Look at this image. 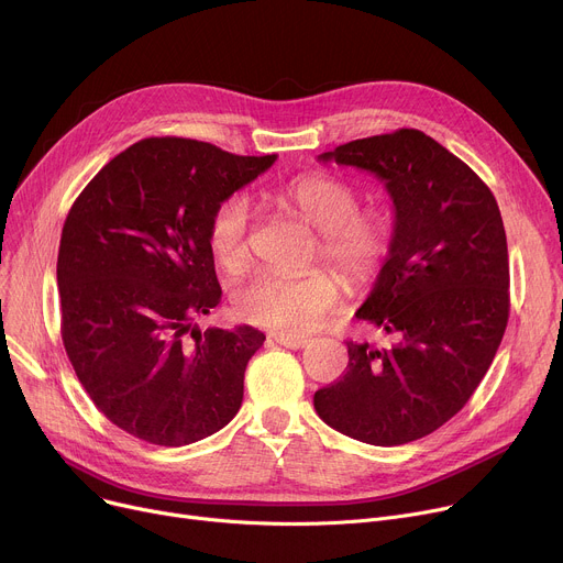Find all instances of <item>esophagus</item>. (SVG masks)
I'll list each match as a JSON object with an SVG mask.
<instances>
[{
    "mask_svg": "<svg viewBox=\"0 0 563 563\" xmlns=\"http://www.w3.org/2000/svg\"><path fill=\"white\" fill-rule=\"evenodd\" d=\"M278 345L283 347H289V350H302L309 345V339H302V336H291V334H274L272 336Z\"/></svg>",
    "mask_w": 563,
    "mask_h": 563,
    "instance_id": "34e87169",
    "label": "esophagus"
}]
</instances>
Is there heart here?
<instances>
[{
	"mask_svg": "<svg viewBox=\"0 0 563 563\" xmlns=\"http://www.w3.org/2000/svg\"><path fill=\"white\" fill-rule=\"evenodd\" d=\"M272 196L320 233L316 256L347 283L367 285L378 276L391 250L394 224L380 209L358 211L354 185L332 174H302L278 185ZM252 229L254 207L247 196H231L216 207L209 245L224 272L238 274L250 265ZM339 294L336 278L323 269L298 276L258 272L235 287L233 307L254 325L300 336L320 323Z\"/></svg>",
	"mask_w": 563,
	"mask_h": 563,
	"instance_id": "1",
	"label": "heart"
}]
</instances>
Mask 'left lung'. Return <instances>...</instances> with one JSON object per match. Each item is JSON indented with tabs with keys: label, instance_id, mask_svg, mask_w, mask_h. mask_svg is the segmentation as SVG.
<instances>
[{
	"label": "left lung",
	"instance_id": "obj_1",
	"mask_svg": "<svg viewBox=\"0 0 563 563\" xmlns=\"http://www.w3.org/2000/svg\"><path fill=\"white\" fill-rule=\"evenodd\" d=\"M318 159L374 174L391 198V250L356 318L396 343L347 341L345 374L313 394V408L356 441L404 445L450 421L499 350L510 311L504 220L486 183L417 129Z\"/></svg>",
	"mask_w": 563,
	"mask_h": 563
}]
</instances>
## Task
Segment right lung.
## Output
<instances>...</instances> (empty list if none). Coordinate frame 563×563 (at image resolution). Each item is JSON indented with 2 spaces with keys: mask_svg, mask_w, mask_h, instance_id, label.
<instances>
[{
  "mask_svg": "<svg viewBox=\"0 0 563 563\" xmlns=\"http://www.w3.org/2000/svg\"><path fill=\"white\" fill-rule=\"evenodd\" d=\"M276 157L146 137L73 202L57 254L62 341L96 408L131 437L189 445L243 406L265 334L200 332L194 320L222 298L209 245L216 207Z\"/></svg>",
  "mask_w": 563,
  "mask_h": 563,
  "instance_id": "add662e5",
  "label": "right lung"
}]
</instances>
